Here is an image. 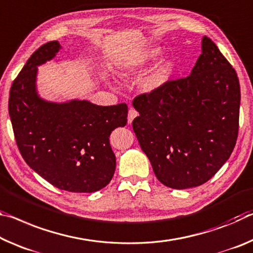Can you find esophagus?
Returning <instances> with one entry per match:
<instances>
[{"mask_svg": "<svg viewBox=\"0 0 253 253\" xmlns=\"http://www.w3.org/2000/svg\"><path fill=\"white\" fill-rule=\"evenodd\" d=\"M138 112L136 111L135 109H133V108H130L129 109V112H128V124H131L133 123V120L137 117Z\"/></svg>", "mask_w": 253, "mask_h": 253, "instance_id": "34e87169", "label": "esophagus"}]
</instances>
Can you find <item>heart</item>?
I'll return each instance as SVG.
<instances>
[{
  "label": "heart",
  "mask_w": 253,
  "mask_h": 253,
  "mask_svg": "<svg viewBox=\"0 0 253 253\" xmlns=\"http://www.w3.org/2000/svg\"><path fill=\"white\" fill-rule=\"evenodd\" d=\"M161 54V49L159 47L152 48V49L145 51L144 54L139 56H136L135 58L127 59L124 63H122L120 69L125 72H138L146 67L148 64H151ZM173 71V61L171 58H163L161 62L156 64V66L148 73L142 81V89L147 92V93H152V92H156L158 90L169 81L170 76Z\"/></svg>",
  "instance_id": "b5f03b06"
}]
</instances>
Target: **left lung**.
Returning <instances> with one entry per match:
<instances>
[{
	"label": "left lung",
	"mask_w": 253,
	"mask_h": 253,
	"mask_svg": "<svg viewBox=\"0 0 253 253\" xmlns=\"http://www.w3.org/2000/svg\"><path fill=\"white\" fill-rule=\"evenodd\" d=\"M240 100L236 72L206 36L189 76L135 98L133 129L160 182L187 189L213 177L235 146Z\"/></svg>",
	"instance_id": "1"
}]
</instances>
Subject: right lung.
<instances>
[{
	"label": "right lung",
	"instance_id": "add662e5",
	"mask_svg": "<svg viewBox=\"0 0 253 253\" xmlns=\"http://www.w3.org/2000/svg\"><path fill=\"white\" fill-rule=\"evenodd\" d=\"M61 49L58 42H49L30 56L11 86L9 115L20 153L31 169L58 189L94 192L115 173L109 137L127 124L128 107L40 97L38 66L54 59Z\"/></svg>",
	"mask_w": 253,
	"mask_h": 253
}]
</instances>
